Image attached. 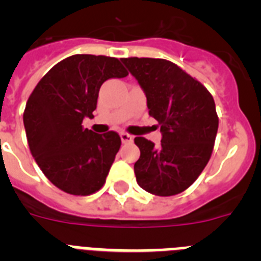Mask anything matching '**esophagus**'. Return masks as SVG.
Returning <instances> with one entry per match:
<instances>
[{
  "instance_id": "obj_1",
  "label": "esophagus",
  "mask_w": 261,
  "mask_h": 261,
  "mask_svg": "<svg viewBox=\"0 0 261 261\" xmlns=\"http://www.w3.org/2000/svg\"><path fill=\"white\" fill-rule=\"evenodd\" d=\"M120 137H121V141H123L124 144H129V142L133 141V136L129 135V133H126V132L121 133V135H120Z\"/></svg>"
}]
</instances>
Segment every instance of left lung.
Instances as JSON below:
<instances>
[{
    "mask_svg": "<svg viewBox=\"0 0 261 261\" xmlns=\"http://www.w3.org/2000/svg\"><path fill=\"white\" fill-rule=\"evenodd\" d=\"M146 94L149 115L158 121V147L136 137L141 155L136 180L156 196H174L192 186L208 165L218 130V115L208 89L165 59H121Z\"/></svg>",
    "mask_w": 261,
    "mask_h": 261,
    "instance_id": "obj_1",
    "label": "left lung"
}]
</instances>
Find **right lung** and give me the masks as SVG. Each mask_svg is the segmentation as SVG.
I'll return each instance as SVG.
<instances>
[{
    "label": "right lung",
    "mask_w": 261,
    "mask_h": 261,
    "mask_svg": "<svg viewBox=\"0 0 261 261\" xmlns=\"http://www.w3.org/2000/svg\"><path fill=\"white\" fill-rule=\"evenodd\" d=\"M126 75L119 59L73 55L57 62L30 95L23 112L30 151L59 190L89 196L105 186L121 138L115 130L94 133L82 121L94 117L103 82Z\"/></svg>",
    "instance_id": "right-lung-1"
}]
</instances>
